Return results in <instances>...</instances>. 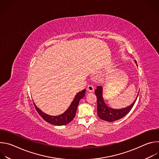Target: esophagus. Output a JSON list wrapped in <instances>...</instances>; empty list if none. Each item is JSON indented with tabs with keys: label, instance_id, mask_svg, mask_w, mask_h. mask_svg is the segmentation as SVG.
Masks as SVG:
<instances>
[{
	"label": "esophagus",
	"instance_id": "esophagus-1",
	"mask_svg": "<svg viewBox=\"0 0 159 159\" xmlns=\"http://www.w3.org/2000/svg\"><path fill=\"white\" fill-rule=\"evenodd\" d=\"M87 90H88L89 92H90V93L94 91V87L92 85H89L87 86Z\"/></svg>",
	"mask_w": 159,
	"mask_h": 159
}]
</instances>
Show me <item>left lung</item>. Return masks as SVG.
I'll use <instances>...</instances> for the list:
<instances>
[{
	"mask_svg": "<svg viewBox=\"0 0 159 159\" xmlns=\"http://www.w3.org/2000/svg\"><path fill=\"white\" fill-rule=\"evenodd\" d=\"M135 63L137 64V61H134ZM138 66V65H137ZM95 94L97 97V102H98V116L102 120L112 122L116 120H118L125 116H126L128 113L131 111L132 107H133L137 98L134 101V102L129 106L123 108V109H113L107 106L104 102V99L102 98V87L98 86L97 89L95 90Z\"/></svg>",
	"mask_w": 159,
	"mask_h": 159,
	"instance_id": "8db88e82",
	"label": "left lung"
}]
</instances>
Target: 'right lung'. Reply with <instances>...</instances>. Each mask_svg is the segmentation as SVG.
Here are the masks:
<instances>
[{"label": "right lung", "instance_id": "add662e5", "mask_svg": "<svg viewBox=\"0 0 159 159\" xmlns=\"http://www.w3.org/2000/svg\"><path fill=\"white\" fill-rule=\"evenodd\" d=\"M85 89L82 90V91L78 93L76 96H75V98L74 99L73 101L72 102L70 106L68 108L66 111H65L63 114L58 115V116H50L48 115L46 113L43 112L40 109H39L34 103V107L37 111V112L39 113V115L43 118L44 120L47 121L48 123L55 125V126H62L66 125L71 122L73 119L74 118L76 111L79 103L80 100L83 98L85 96Z\"/></svg>", "mask_w": 159, "mask_h": 159}]
</instances>
